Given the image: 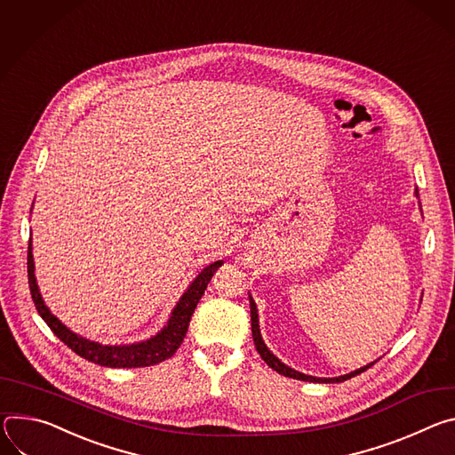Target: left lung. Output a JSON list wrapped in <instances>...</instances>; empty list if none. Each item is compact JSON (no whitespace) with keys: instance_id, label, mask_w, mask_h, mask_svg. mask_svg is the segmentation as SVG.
Masks as SVG:
<instances>
[{"instance_id":"left-lung-1","label":"left lung","mask_w":455,"mask_h":455,"mask_svg":"<svg viewBox=\"0 0 455 455\" xmlns=\"http://www.w3.org/2000/svg\"><path fill=\"white\" fill-rule=\"evenodd\" d=\"M416 193H418V191H416ZM249 304H251V332H253V339H255V347H257V350H259V355L262 356V360H264L273 371H276L278 374H282V376H285V378L301 379V381H313V383H339V381L350 379V378H355V376L365 372L367 369H371V367L374 365V363H369L367 367H362V369H358V371H355V372L339 376V378H315V376L301 374V372H298V371H294V369L283 365V363L273 355V352L266 347V343H264V339H262V336H260V325H259L257 306H255V301H253V298H251V296H249Z\"/></svg>"}]
</instances>
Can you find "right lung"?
Here are the masks:
<instances>
[{
    "instance_id": "add662e5",
    "label": "right lung",
    "mask_w": 455,
    "mask_h": 455,
    "mask_svg": "<svg viewBox=\"0 0 455 455\" xmlns=\"http://www.w3.org/2000/svg\"><path fill=\"white\" fill-rule=\"evenodd\" d=\"M32 240L28 238V255H27V271H28V287L34 299V306L39 313V316L46 322V325L52 329V332L67 345L70 347L76 355L81 358L103 367L112 369H135V367H149L157 365L168 358H172L177 348L180 347L188 327L191 315L195 313V307L198 299L204 294L210 280L213 278L215 271L222 266V260L210 264L204 271H202L188 287V291L179 299L177 307L172 313V318L168 325L154 338H149L140 343L133 345H100L95 341H90L86 338L77 336L70 329H67L52 313L48 311L44 301L39 294L36 276H34V259H32Z\"/></svg>"
}]
</instances>
